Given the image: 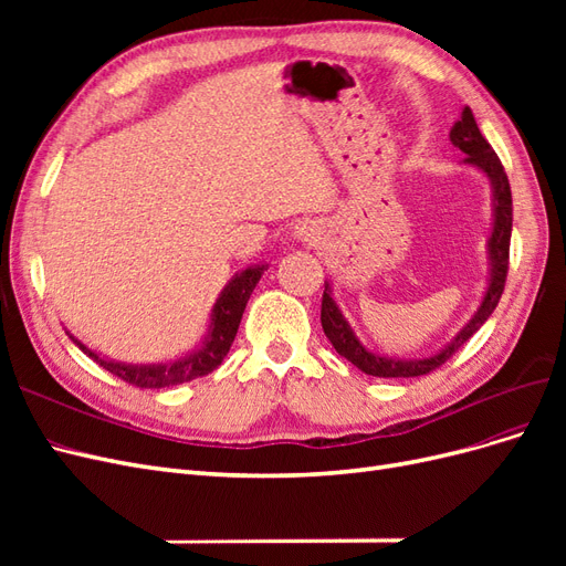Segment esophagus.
I'll list each match as a JSON object with an SVG mask.
<instances>
[{"label":"esophagus","mask_w":566,"mask_h":566,"mask_svg":"<svg viewBox=\"0 0 566 566\" xmlns=\"http://www.w3.org/2000/svg\"><path fill=\"white\" fill-rule=\"evenodd\" d=\"M295 235L300 238L302 243H306V245H314V243H318L321 229L314 224V221H304V224H300V227H297Z\"/></svg>","instance_id":"obj_1"}]
</instances>
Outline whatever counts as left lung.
<instances>
[{"label":"left lung","mask_w":566,"mask_h":566,"mask_svg":"<svg viewBox=\"0 0 566 566\" xmlns=\"http://www.w3.org/2000/svg\"><path fill=\"white\" fill-rule=\"evenodd\" d=\"M451 144L465 153V163L482 169V172L491 179L493 186V233L489 241V254H491V281L484 295L482 306L474 314V318L460 331V335L451 342L447 349L430 358H413V361H397V358H385L368 352L361 342L352 333L349 323L342 318L337 304L328 295L331 287L325 283V293L321 300V325L325 337L331 339V345L339 356H345L358 370L366 375H375V378H418V375H427L443 366L449 358L465 345V342L482 328L484 321L493 314L499 300L505 290L507 281V266H510V235H512V193L505 169L495 156L491 144L479 132L472 111L465 106L458 123L451 127Z\"/></svg>","instance_id":"8db88e82"}]
</instances>
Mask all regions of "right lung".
Returning a JSON list of instances; mask_svg holds the SVG:
<instances>
[{
	"instance_id": "obj_1",
	"label": "right lung",
	"mask_w": 566,
	"mask_h": 566,
	"mask_svg": "<svg viewBox=\"0 0 566 566\" xmlns=\"http://www.w3.org/2000/svg\"><path fill=\"white\" fill-rule=\"evenodd\" d=\"M262 273H264V266H250V269L238 273V276L224 287V293H221V297L214 304L210 333H208V337H205L202 347L198 352H193V354L179 358V361H175V364H167V366H125V364H115V361H106V358H101L94 352H90L73 335H71V339L75 342V345L84 354H90L101 368H106L108 373L115 375V378L125 380V382H129L134 387L160 389V387L181 385V382H188V380L202 378V375H208L217 366H221V361H224V356L229 354V349L233 345V337L238 333V325H241L245 304H248V300L252 295L254 285L260 283Z\"/></svg>"
}]
</instances>
